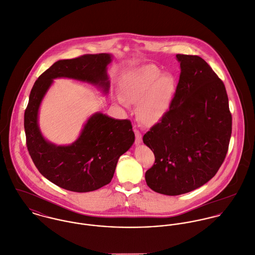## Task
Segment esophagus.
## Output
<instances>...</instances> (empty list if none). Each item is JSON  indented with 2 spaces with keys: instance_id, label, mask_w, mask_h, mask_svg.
<instances>
[{
  "instance_id": "esophagus-1",
  "label": "esophagus",
  "mask_w": 255,
  "mask_h": 255,
  "mask_svg": "<svg viewBox=\"0 0 255 255\" xmlns=\"http://www.w3.org/2000/svg\"><path fill=\"white\" fill-rule=\"evenodd\" d=\"M134 132H135V136H136V144L137 145H140L142 143V134L141 132L138 130V129H134Z\"/></svg>"
}]
</instances>
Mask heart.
<instances>
[{"mask_svg":"<svg viewBox=\"0 0 255 255\" xmlns=\"http://www.w3.org/2000/svg\"><path fill=\"white\" fill-rule=\"evenodd\" d=\"M123 97L117 101L139 102L137 107L141 121L146 125L157 123L168 111L176 89L175 79L155 66L149 65L127 76L122 83Z\"/></svg>","mask_w":255,"mask_h":255,"instance_id":"1","label":"heart"}]
</instances>
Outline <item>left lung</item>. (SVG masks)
Masks as SVG:
<instances>
[{"mask_svg": "<svg viewBox=\"0 0 255 255\" xmlns=\"http://www.w3.org/2000/svg\"><path fill=\"white\" fill-rule=\"evenodd\" d=\"M176 59L180 77L170 107L143 137L155 157L146 182L169 196L195 190L213 178L232 135L224 83L201 57L177 54Z\"/></svg>", "mask_w": 255, "mask_h": 255, "instance_id": "obj_1", "label": "left lung"}]
</instances>
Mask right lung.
Here are the masks:
<instances>
[{
	"label": "right lung",
	"instance_id": "1",
	"mask_svg": "<svg viewBox=\"0 0 255 255\" xmlns=\"http://www.w3.org/2000/svg\"><path fill=\"white\" fill-rule=\"evenodd\" d=\"M112 55L88 54L59 60L34 83L24 112L26 146L39 172L52 183L74 192H90L108 184L117 161L135 141L128 119H115L102 112L93 114L78 139L70 145H56L46 140L39 128L40 104L54 79L69 78L85 82L108 94L107 66Z\"/></svg>",
	"mask_w": 255,
	"mask_h": 255
}]
</instances>
